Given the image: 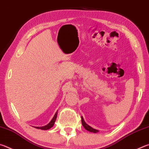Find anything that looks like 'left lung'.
I'll return each instance as SVG.
<instances>
[{
  "instance_id": "obj_1",
  "label": "left lung",
  "mask_w": 149,
  "mask_h": 149,
  "mask_svg": "<svg viewBox=\"0 0 149 149\" xmlns=\"http://www.w3.org/2000/svg\"><path fill=\"white\" fill-rule=\"evenodd\" d=\"M81 123H82V125L84 127L85 129L87 130V131H89V132H93V133H97L98 132H99L98 130H95V129H93V128L91 127V126H89V125H87V123L85 122V121L84 120V118H83V117H81Z\"/></svg>"
}]
</instances>
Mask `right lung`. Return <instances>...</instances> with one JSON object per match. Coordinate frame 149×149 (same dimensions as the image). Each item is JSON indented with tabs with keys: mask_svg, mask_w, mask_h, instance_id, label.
I'll list each match as a JSON object with an SVG mask.
<instances>
[{
	"mask_svg": "<svg viewBox=\"0 0 149 149\" xmlns=\"http://www.w3.org/2000/svg\"><path fill=\"white\" fill-rule=\"evenodd\" d=\"M57 113H58L57 112L55 113L53 118H52V120L50 121L49 123H48L47 125H45V126H42V127H34L37 128V129H39V130H47L50 129V128H51L54 124V122H55V121H56V117H57Z\"/></svg>",
	"mask_w": 149,
	"mask_h": 149,
	"instance_id": "right-lung-1",
	"label": "right lung"
}]
</instances>
